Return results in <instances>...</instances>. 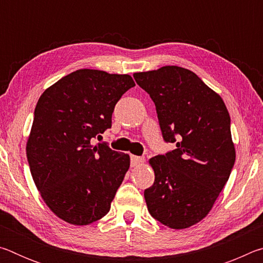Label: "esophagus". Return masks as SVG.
<instances>
[{
    "label": "esophagus",
    "instance_id": "obj_1",
    "mask_svg": "<svg viewBox=\"0 0 263 263\" xmlns=\"http://www.w3.org/2000/svg\"><path fill=\"white\" fill-rule=\"evenodd\" d=\"M142 162H144V158L137 157V155H131V166L132 167L139 166V164H141Z\"/></svg>",
    "mask_w": 263,
    "mask_h": 263
}]
</instances>
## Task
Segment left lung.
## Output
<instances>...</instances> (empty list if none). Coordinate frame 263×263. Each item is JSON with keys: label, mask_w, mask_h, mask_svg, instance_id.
<instances>
[{"label": "left lung", "mask_w": 263, "mask_h": 263, "mask_svg": "<svg viewBox=\"0 0 263 263\" xmlns=\"http://www.w3.org/2000/svg\"><path fill=\"white\" fill-rule=\"evenodd\" d=\"M157 108L166 155L149 159L155 180L144 196L151 216L174 230L208 216L235 161L231 118L221 97L194 72L164 66L133 74Z\"/></svg>", "instance_id": "1"}]
</instances>
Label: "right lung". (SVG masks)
I'll use <instances>...</instances> for the list:
<instances>
[{"label":"right lung","mask_w":263,"mask_h":263,"mask_svg":"<svg viewBox=\"0 0 263 263\" xmlns=\"http://www.w3.org/2000/svg\"><path fill=\"white\" fill-rule=\"evenodd\" d=\"M135 86L127 74L79 69L39 97L26 157L44 202L66 222L89 225L109 212L130 155L91 140L111 127L116 103Z\"/></svg>","instance_id":"right-lung-1"}]
</instances>
